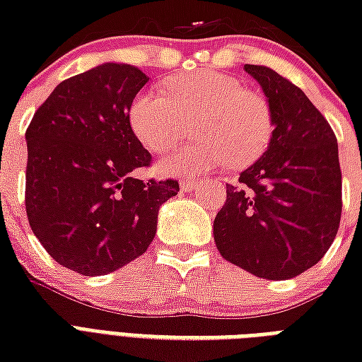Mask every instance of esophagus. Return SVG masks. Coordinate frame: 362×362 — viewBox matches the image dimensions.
I'll return each mask as SVG.
<instances>
[{
	"mask_svg": "<svg viewBox=\"0 0 362 362\" xmlns=\"http://www.w3.org/2000/svg\"><path fill=\"white\" fill-rule=\"evenodd\" d=\"M182 189H186V192H192V189H197L201 186V180L199 178H186V180H182Z\"/></svg>",
	"mask_w": 362,
	"mask_h": 362,
	"instance_id": "esophagus-1",
	"label": "esophagus"
}]
</instances>
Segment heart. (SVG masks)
<instances>
[{
    "mask_svg": "<svg viewBox=\"0 0 362 362\" xmlns=\"http://www.w3.org/2000/svg\"><path fill=\"white\" fill-rule=\"evenodd\" d=\"M163 89L144 90L133 99L129 124L148 150L165 152L193 122L197 139L159 161L165 175H203L227 161L247 167L269 148L274 133L269 101L235 76L199 69L173 76Z\"/></svg>",
    "mask_w": 362,
    "mask_h": 362,
    "instance_id": "obj_1",
    "label": "heart"
}]
</instances>
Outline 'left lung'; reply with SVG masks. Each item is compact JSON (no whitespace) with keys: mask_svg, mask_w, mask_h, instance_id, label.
<instances>
[{"mask_svg":"<svg viewBox=\"0 0 362 362\" xmlns=\"http://www.w3.org/2000/svg\"><path fill=\"white\" fill-rule=\"evenodd\" d=\"M269 99L274 133L267 152L227 184L216 214L221 257L253 276L289 280L314 267L342 216L338 142L325 116L298 86L264 65H244Z\"/></svg>","mask_w":362,"mask_h":362,"instance_id":"obj_1","label":"left lung"}]
</instances>
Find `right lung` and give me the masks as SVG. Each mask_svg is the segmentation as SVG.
<instances>
[{
    "instance_id": "1",
    "label": "right lung",
    "mask_w": 362,
    "mask_h": 362,
    "mask_svg": "<svg viewBox=\"0 0 362 362\" xmlns=\"http://www.w3.org/2000/svg\"><path fill=\"white\" fill-rule=\"evenodd\" d=\"M148 82L127 64H103L59 82L28 129L25 214L48 255L84 276H103L146 252L159 206L178 182L139 180L150 167L129 124Z\"/></svg>"
}]
</instances>
